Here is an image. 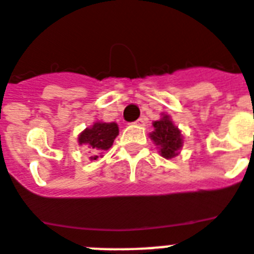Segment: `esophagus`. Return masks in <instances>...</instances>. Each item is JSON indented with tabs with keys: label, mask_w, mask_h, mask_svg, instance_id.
<instances>
[{
	"label": "esophagus",
	"mask_w": 254,
	"mask_h": 254,
	"mask_svg": "<svg viewBox=\"0 0 254 254\" xmlns=\"http://www.w3.org/2000/svg\"><path fill=\"white\" fill-rule=\"evenodd\" d=\"M133 125L135 126H138V127H142V126H145V121L144 118H138L136 122H133Z\"/></svg>",
	"instance_id": "obj_1"
}]
</instances>
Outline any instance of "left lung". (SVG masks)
Instances as JSON below:
<instances>
[{
	"instance_id": "left-lung-1",
	"label": "left lung",
	"mask_w": 254,
	"mask_h": 254,
	"mask_svg": "<svg viewBox=\"0 0 254 254\" xmlns=\"http://www.w3.org/2000/svg\"><path fill=\"white\" fill-rule=\"evenodd\" d=\"M153 127L154 131L150 133V137L159 148L160 155L166 159L176 157L183 148L184 140L181 131L173 125L170 116L163 114L159 121L153 122Z\"/></svg>"
}]
</instances>
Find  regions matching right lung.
<instances>
[{"mask_svg":"<svg viewBox=\"0 0 254 254\" xmlns=\"http://www.w3.org/2000/svg\"><path fill=\"white\" fill-rule=\"evenodd\" d=\"M118 125L114 122L104 123L95 122L94 125L82 131L78 136V144L86 145L94 155H91V160L99 158L97 154L108 150L114 142V138L118 136Z\"/></svg>","mask_w":254,"mask_h":254,"instance_id":"right-lung-1","label":"right lung"}]
</instances>
